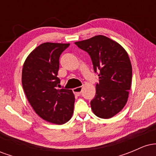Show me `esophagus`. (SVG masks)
Returning a JSON list of instances; mask_svg holds the SVG:
<instances>
[{"label": "esophagus", "mask_w": 156, "mask_h": 156, "mask_svg": "<svg viewBox=\"0 0 156 156\" xmlns=\"http://www.w3.org/2000/svg\"><path fill=\"white\" fill-rule=\"evenodd\" d=\"M82 89H83V87H76V88L73 89V92L75 93V94L79 96L80 94V93H81V92H82Z\"/></svg>", "instance_id": "obj_1"}]
</instances>
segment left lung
<instances>
[{
    "label": "left lung",
    "mask_w": 156,
    "mask_h": 156,
    "mask_svg": "<svg viewBox=\"0 0 156 156\" xmlns=\"http://www.w3.org/2000/svg\"><path fill=\"white\" fill-rule=\"evenodd\" d=\"M92 58L94 72H99L96 94L91 101L93 113L109 119L124 108L132 81V66L128 53L118 42L103 35L76 42Z\"/></svg>",
    "instance_id": "8db88e82"
}]
</instances>
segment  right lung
<instances>
[{"label":"right lung","instance_id":"add662e5","mask_svg":"<svg viewBox=\"0 0 156 156\" xmlns=\"http://www.w3.org/2000/svg\"><path fill=\"white\" fill-rule=\"evenodd\" d=\"M69 44L44 42L23 64L22 84L34 112L44 120L62 125L72 117L75 96L71 89H58L60 55Z\"/></svg>","mask_w":156,"mask_h":156}]
</instances>
